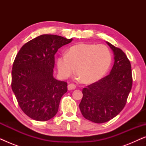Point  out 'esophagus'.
Instances as JSON below:
<instances>
[{
  "label": "esophagus",
  "instance_id": "34e87169",
  "mask_svg": "<svg viewBox=\"0 0 146 146\" xmlns=\"http://www.w3.org/2000/svg\"><path fill=\"white\" fill-rule=\"evenodd\" d=\"M76 86V85L73 84H68V90H74Z\"/></svg>",
  "mask_w": 146,
  "mask_h": 146
}]
</instances>
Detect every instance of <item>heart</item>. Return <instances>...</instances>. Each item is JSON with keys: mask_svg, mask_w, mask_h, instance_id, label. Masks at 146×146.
Listing matches in <instances>:
<instances>
[{"mask_svg": "<svg viewBox=\"0 0 146 146\" xmlns=\"http://www.w3.org/2000/svg\"><path fill=\"white\" fill-rule=\"evenodd\" d=\"M111 54L106 46L80 43L58 57L56 66L60 76L66 78L74 71L82 82L92 84L100 80L108 70Z\"/></svg>", "mask_w": 146, "mask_h": 146, "instance_id": "1", "label": "heart"}]
</instances>
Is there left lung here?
Listing matches in <instances>:
<instances>
[{
    "instance_id": "left-lung-1",
    "label": "left lung",
    "mask_w": 146,
    "mask_h": 146,
    "mask_svg": "<svg viewBox=\"0 0 146 146\" xmlns=\"http://www.w3.org/2000/svg\"><path fill=\"white\" fill-rule=\"evenodd\" d=\"M106 43L114 56L110 73L84 88L79 104L83 116L97 123L108 121L122 110L132 86L130 62L121 49Z\"/></svg>"
}]
</instances>
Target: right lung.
<instances>
[{
  "instance_id": "add662e5",
  "label": "right lung",
  "mask_w": 146,
  "mask_h": 146,
  "mask_svg": "<svg viewBox=\"0 0 146 146\" xmlns=\"http://www.w3.org/2000/svg\"><path fill=\"white\" fill-rule=\"evenodd\" d=\"M60 36L42 35L23 46L13 63L12 90L22 110L36 121L49 120L56 114L67 83L53 76L54 55L71 42Z\"/></svg>"
}]
</instances>
